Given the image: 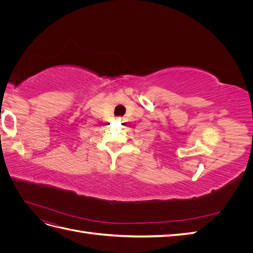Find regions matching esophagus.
Returning <instances> with one entry per match:
<instances>
[{
  "label": "esophagus",
  "instance_id": "obj_1",
  "mask_svg": "<svg viewBox=\"0 0 253 253\" xmlns=\"http://www.w3.org/2000/svg\"><path fill=\"white\" fill-rule=\"evenodd\" d=\"M117 119H118V120H122V119H124V118H122V117H118Z\"/></svg>",
  "mask_w": 253,
  "mask_h": 253
}]
</instances>
